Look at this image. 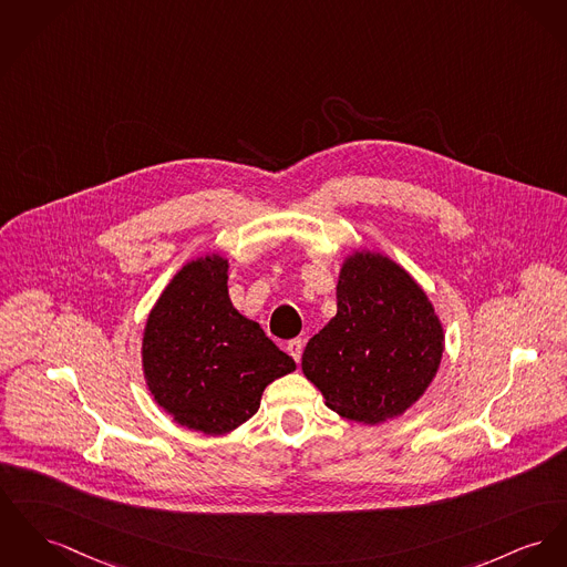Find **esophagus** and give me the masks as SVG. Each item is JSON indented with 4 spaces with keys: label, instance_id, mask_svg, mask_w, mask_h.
Returning <instances> with one entry per match:
<instances>
[{
    "label": "esophagus",
    "instance_id": "34e87169",
    "mask_svg": "<svg viewBox=\"0 0 567 567\" xmlns=\"http://www.w3.org/2000/svg\"><path fill=\"white\" fill-rule=\"evenodd\" d=\"M302 346H305L302 340H290L288 341V346H286V348H288V352H290V357H292L297 363L301 361Z\"/></svg>",
    "mask_w": 567,
    "mask_h": 567
}]
</instances>
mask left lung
Here are the masks:
<instances>
[{
    "mask_svg": "<svg viewBox=\"0 0 567 567\" xmlns=\"http://www.w3.org/2000/svg\"><path fill=\"white\" fill-rule=\"evenodd\" d=\"M445 352L443 322L415 277L370 249L338 275V313L307 341L302 374L338 415L378 425L427 391Z\"/></svg>",
    "mask_w": 567,
    "mask_h": 567,
    "instance_id": "1",
    "label": "left lung"
}]
</instances>
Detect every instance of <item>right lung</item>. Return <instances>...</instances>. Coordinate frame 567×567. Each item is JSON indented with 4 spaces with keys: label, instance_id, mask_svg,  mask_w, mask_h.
<instances>
[{
    "label": "right lung",
    "instance_id": "obj_1",
    "mask_svg": "<svg viewBox=\"0 0 567 567\" xmlns=\"http://www.w3.org/2000/svg\"><path fill=\"white\" fill-rule=\"evenodd\" d=\"M227 272L229 260L217 251L183 265L152 305L142 338L154 402L178 425L208 436L240 427L258 413L266 386L297 370L231 305Z\"/></svg>",
    "mask_w": 567,
    "mask_h": 567
}]
</instances>
